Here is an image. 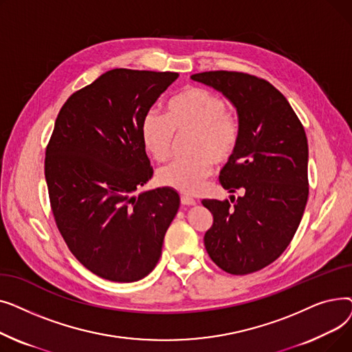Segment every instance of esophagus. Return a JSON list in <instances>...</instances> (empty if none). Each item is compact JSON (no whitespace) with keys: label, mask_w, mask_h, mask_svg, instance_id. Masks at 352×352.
I'll return each mask as SVG.
<instances>
[{"label":"esophagus","mask_w":352,"mask_h":352,"mask_svg":"<svg viewBox=\"0 0 352 352\" xmlns=\"http://www.w3.org/2000/svg\"><path fill=\"white\" fill-rule=\"evenodd\" d=\"M181 204H182V206H187V207H190V206H195V204H197V201H195L192 197L182 195V197H181Z\"/></svg>","instance_id":"1"}]
</instances>
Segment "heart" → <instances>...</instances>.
Returning <instances> with one entry per match:
<instances>
[{
	"label": "heart",
	"mask_w": 352,
	"mask_h": 352,
	"mask_svg": "<svg viewBox=\"0 0 352 352\" xmlns=\"http://www.w3.org/2000/svg\"><path fill=\"white\" fill-rule=\"evenodd\" d=\"M226 109V101L215 92L187 87L171 98L166 116L157 111L144 116L142 142L157 161L170 158L175 134H194L190 150L194 157L175 161L158 171L162 187L195 194L211 175L214 162L223 164L231 158L239 141V124Z\"/></svg>",
	"instance_id": "heart-1"
}]
</instances>
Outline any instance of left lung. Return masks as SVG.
I'll list each match as a JSON object with an SVG mask.
<instances>
[{
  "label": "left lung",
  "mask_w": 352,
  "mask_h": 352,
  "mask_svg": "<svg viewBox=\"0 0 352 352\" xmlns=\"http://www.w3.org/2000/svg\"><path fill=\"white\" fill-rule=\"evenodd\" d=\"M191 80L221 92L236 109L239 141L221 170L234 202L202 199L212 214L204 235L211 260L234 275L274 263L297 231L308 199V141L287 98L250 74L210 71Z\"/></svg>",
  "instance_id": "left-lung-1"
}]
</instances>
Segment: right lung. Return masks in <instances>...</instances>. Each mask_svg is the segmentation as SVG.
<instances>
[{
    "instance_id": "add662e5",
    "label": "right lung",
    "mask_w": 352,
    "mask_h": 352,
    "mask_svg": "<svg viewBox=\"0 0 352 352\" xmlns=\"http://www.w3.org/2000/svg\"><path fill=\"white\" fill-rule=\"evenodd\" d=\"M177 72L116 68L74 92L55 120L45 181L74 256L104 280L134 283L157 265L179 195L157 188L141 137L144 116Z\"/></svg>"
}]
</instances>
